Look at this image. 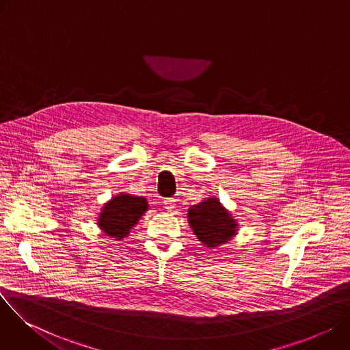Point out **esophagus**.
I'll return each mask as SVG.
<instances>
[{
	"mask_svg": "<svg viewBox=\"0 0 350 350\" xmlns=\"http://www.w3.org/2000/svg\"><path fill=\"white\" fill-rule=\"evenodd\" d=\"M163 205H165V209L172 212L176 208V199L174 198H167L163 201Z\"/></svg>",
	"mask_w": 350,
	"mask_h": 350,
	"instance_id": "esophagus-1",
	"label": "esophagus"
}]
</instances>
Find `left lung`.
Segmentation results:
<instances>
[{"instance_id":"8db88e82","label":"left lung","mask_w":350,"mask_h":350,"mask_svg":"<svg viewBox=\"0 0 350 350\" xmlns=\"http://www.w3.org/2000/svg\"><path fill=\"white\" fill-rule=\"evenodd\" d=\"M188 223L196 235L208 247H216L230 241L237 230V220L223 208L217 198H208L204 202L188 209Z\"/></svg>"}]
</instances>
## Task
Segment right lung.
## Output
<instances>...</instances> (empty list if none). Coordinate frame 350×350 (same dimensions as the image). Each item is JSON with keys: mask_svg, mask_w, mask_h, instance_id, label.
<instances>
[{"mask_svg": "<svg viewBox=\"0 0 350 350\" xmlns=\"http://www.w3.org/2000/svg\"><path fill=\"white\" fill-rule=\"evenodd\" d=\"M146 211L148 202L144 196L119 193L104 205L98 216V226L108 237L120 241L129 235Z\"/></svg>", "mask_w": 350, "mask_h": 350, "instance_id": "1", "label": "right lung"}]
</instances>
